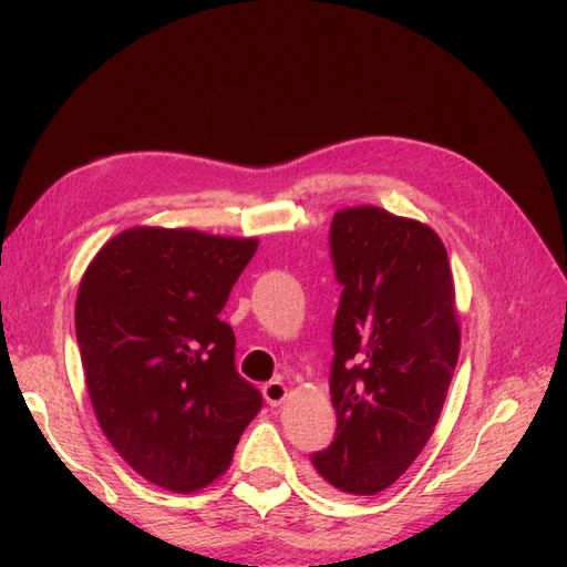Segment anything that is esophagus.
Returning a JSON list of instances; mask_svg holds the SVG:
<instances>
[{"label":"esophagus","mask_w":567,"mask_h":567,"mask_svg":"<svg viewBox=\"0 0 567 567\" xmlns=\"http://www.w3.org/2000/svg\"><path fill=\"white\" fill-rule=\"evenodd\" d=\"M262 394H265L267 404H271V406H279V404L288 398V388H286L281 381H269V383H265Z\"/></svg>","instance_id":"obj_1"}]
</instances>
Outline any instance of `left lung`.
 I'll list each match as a JSON object with an SVG mask.
<instances>
[{
  "label": "left lung",
  "mask_w": 567,
  "mask_h": 567,
  "mask_svg": "<svg viewBox=\"0 0 567 567\" xmlns=\"http://www.w3.org/2000/svg\"><path fill=\"white\" fill-rule=\"evenodd\" d=\"M329 241L342 286L329 381L338 425L312 466L336 492L373 496L435 431L461 346L454 279L431 227L373 205L336 213Z\"/></svg>",
  "instance_id": "obj_1"
}]
</instances>
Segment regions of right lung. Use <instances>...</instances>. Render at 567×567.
<instances>
[{"mask_svg": "<svg viewBox=\"0 0 567 567\" xmlns=\"http://www.w3.org/2000/svg\"><path fill=\"white\" fill-rule=\"evenodd\" d=\"M257 238L134 227L96 252L75 333L94 414L115 452L177 494L229 468L262 394L234 364L219 321Z\"/></svg>", "mask_w": 567, "mask_h": 567, "instance_id": "right-lung-1", "label": "right lung"}]
</instances>
